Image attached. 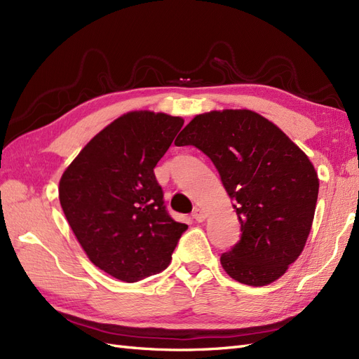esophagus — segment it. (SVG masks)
<instances>
[{
	"instance_id": "1",
	"label": "esophagus",
	"mask_w": 359,
	"mask_h": 359,
	"mask_svg": "<svg viewBox=\"0 0 359 359\" xmlns=\"http://www.w3.org/2000/svg\"><path fill=\"white\" fill-rule=\"evenodd\" d=\"M191 215H193V219L196 220V222H203L205 219H206V214H205V211L203 210H201V208H194L193 210V212H191Z\"/></svg>"
}]
</instances>
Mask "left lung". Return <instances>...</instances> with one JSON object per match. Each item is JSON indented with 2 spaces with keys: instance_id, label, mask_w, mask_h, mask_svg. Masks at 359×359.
Masks as SVG:
<instances>
[{
  "instance_id": "8db88e82",
  "label": "left lung",
  "mask_w": 359,
  "mask_h": 359,
  "mask_svg": "<svg viewBox=\"0 0 359 359\" xmlns=\"http://www.w3.org/2000/svg\"><path fill=\"white\" fill-rule=\"evenodd\" d=\"M208 156L235 201L241 238L222 255L223 269L248 286L286 273L309 238L319 178L309 157L266 118L247 109L194 116L175 140Z\"/></svg>"
}]
</instances>
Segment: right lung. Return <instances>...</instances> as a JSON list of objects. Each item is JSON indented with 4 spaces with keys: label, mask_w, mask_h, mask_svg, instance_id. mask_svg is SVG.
<instances>
[{
    "label": "right lung",
    "mask_w": 359,
    "mask_h": 359,
    "mask_svg": "<svg viewBox=\"0 0 359 359\" xmlns=\"http://www.w3.org/2000/svg\"><path fill=\"white\" fill-rule=\"evenodd\" d=\"M184 119L135 111L81 151L60 181L64 215L91 262L135 283L166 269L187 224L169 215L154 175Z\"/></svg>",
    "instance_id": "1"
}]
</instances>
